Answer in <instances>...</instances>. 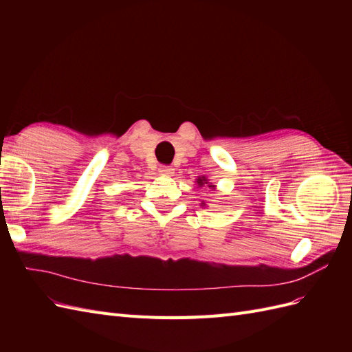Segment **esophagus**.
I'll return each mask as SVG.
<instances>
[{
    "mask_svg": "<svg viewBox=\"0 0 352 352\" xmlns=\"http://www.w3.org/2000/svg\"><path fill=\"white\" fill-rule=\"evenodd\" d=\"M158 172L162 173V175H164V176H173V168H170L168 166H162L158 168Z\"/></svg>",
    "mask_w": 352,
    "mask_h": 352,
    "instance_id": "34e87169",
    "label": "esophagus"
}]
</instances>
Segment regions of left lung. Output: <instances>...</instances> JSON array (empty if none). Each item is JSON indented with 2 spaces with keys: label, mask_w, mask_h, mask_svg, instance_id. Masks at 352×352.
I'll return each instance as SVG.
<instances>
[{
  "label": "left lung",
  "mask_w": 352,
  "mask_h": 352,
  "mask_svg": "<svg viewBox=\"0 0 352 352\" xmlns=\"http://www.w3.org/2000/svg\"><path fill=\"white\" fill-rule=\"evenodd\" d=\"M206 180H207V179H206V176H202L201 179H198V184H199V186H201L202 184H207ZM208 186H214V185H208Z\"/></svg>",
  "instance_id": "obj_1"
}]
</instances>
